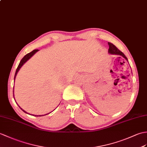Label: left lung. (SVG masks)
<instances>
[{
    "label": "left lung",
    "instance_id": "left-lung-1",
    "mask_svg": "<svg viewBox=\"0 0 147 147\" xmlns=\"http://www.w3.org/2000/svg\"><path fill=\"white\" fill-rule=\"evenodd\" d=\"M108 45H109V49H108V53L110 54H115V55H120L121 56H122L123 58L128 61L127 57L125 56V54L123 53L121 51H120L119 50L117 47H116L113 44H112L111 42H108Z\"/></svg>",
    "mask_w": 147,
    "mask_h": 147
}]
</instances>
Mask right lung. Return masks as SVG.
<instances>
[{
  "label": "right lung",
  "instance_id": "add662e5",
  "mask_svg": "<svg viewBox=\"0 0 147 147\" xmlns=\"http://www.w3.org/2000/svg\"><path fill=\"white\" fill-rule=\"evenodd\" d=\"M39 50L38 49H35V50H33L32 52H30V53H28V54H27L26 56H24V57L22 59H21V61H20V63H19V66H18V68H17V69H16V73H15V76H14V81H15V80H16V76H17V74H18V73L19 72V71L20 70V67H21L27 61H28L30 57H31L32 56H34V54L37 52V51H38ZM13 88H14V86H13ZM13 98H14V100H15V98H14V93H13ZM15 101H16V100H15ZM18 104V103H17ZM18 105L19 106V107L21 109V110L24 112V113H27L26 111H24V110H22V108H20V107H19V105L18 104ZM27 114H29V113H27ZM47 114H49V113H47ZM47 114H46V115H47ZM30 115H31V114H30ZM33 115L34 116V115ZM35 117H41V116H44V115H34Z\"/></svg>",
  "mask_w": 147,
  "mask_h": 147
}]
</instances>
